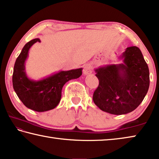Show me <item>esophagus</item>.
<instances>
[{"label": "esophagus", "mask_w": 159, "mask_h": 159, "mask_svg": "<svg viewBox=\"0 0 159 159\" xmlns=\"http://www.w3.org/2000/svg\"><path fill=\"white\" fill-rule=\"evenodd\" d=\"M93 71V66L90 64H86L83 66V74L86 76L92 73Z\"/></svg>", "instance_id": "34e87169"}]
</instances>
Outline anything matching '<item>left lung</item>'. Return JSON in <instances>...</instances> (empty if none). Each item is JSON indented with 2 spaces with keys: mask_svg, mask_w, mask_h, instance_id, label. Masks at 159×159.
Returning <instances> with one entry per match:
<instances>
[{
  "mask_svg": "<svg viewBox=\"0 0 159 159\" xmlns=\"http://www.w3.org/2000/svg\"><path fill=\"white\" fill-rule=\"evenodd\" d=\"M119 59L123 63L95 70L99 85L93 97L94 103L102 111L115 115L135 109L149 87V67L138 47L127 48Z\"/></svg>",
  "mask_w": 159,
  "mask_h": 159,
  "instance_id": "8db88e82",
  "label": "left lung"
}]
</instances>
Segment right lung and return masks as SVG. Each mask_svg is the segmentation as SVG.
<instances>
[{
    "instance_id": "right-lung-1",
    "label": "right lung",
    "mask_w": 159,
    "mask_h": 159,
    "mask_svg": "<svg viewBox=\"0 0 159 159\" xmlns=\"http://www.w3.org/2000/svg\"><path fill=\"white\" fill-rule=\"evenodd\" d=\"M39 39L26 43L16 60L12 75V85L16 94L27 108L38 112H43L55 108L60 103L64 85L71 79L79 78L82 68L69 71H60L39 80L28 78L25 71V61L29 50Z\"/></svg>"
}]
</instances>
